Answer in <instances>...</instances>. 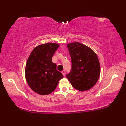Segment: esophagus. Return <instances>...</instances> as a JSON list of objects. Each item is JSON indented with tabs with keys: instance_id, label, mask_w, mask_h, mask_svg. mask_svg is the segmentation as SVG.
Instances as JSON below:
<instances>
[{
	"instance_id": "esophagus-1",
	"label": "esophagus",
	"mask_w": 126,
	"mask_h": 126,
	"mask_svg": "<svg viewBox=\"0 0 126 126\" xmlns=\"http://www.w3.org/2000/svg\"><path fill=\"white\" fill-rule=\"evenodd\" d=\"M65 73H66V72H65V70H63L62 71V74L64 76H65Z\"/></svg>"
}]
</instances>
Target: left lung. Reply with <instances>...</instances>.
I'll return each mask as SVG.
<instances>
[{"label":"left lung","instance_id":"8db88e82","mask_svg":"<svg viewBox=\"0 0 126 126\" xmlns=\"http://www.w3.org/2000/svg\"><path fill=\"white\" fill-rule=\"evenodd\" d=\"M71 59V69L66 77L75 89L83 92L97 83L100 64L97 55L86 45L79 42L68 44Z\"/></svg>","mask_w":126,"mask_h":126}]
</instances>
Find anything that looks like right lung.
Here are the masks:
<instances>
[{
    "label": "right lung",
    "instance_id": "1",
    "mask_svg": "<svg viewBox=\"0 0 126 126\" xmlns=\"http://www.w3.org/2000/svg\"><path fill=\"white\" fill-rule=\"evenodd\" d=\"M59 47L56 43L39 45L31 52L26 62L25 77L29 86L40 95L49 94L55 90L64 77L56 70L52 57Z\"/></svg>",
    "mask_w": 126,
    "mask_h": 126
}]
</instances>
